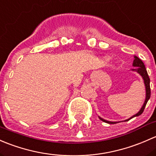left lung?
I'll return each instance as SVG.
<instances>
[{"label":"left lung","mask_w":156,"mask_h":156,"mask_svg":"<svg viewBox=\"0 0 156 156\" xmlns=\"http://www.w3.org/2000/svg\"><path fill=\"white\" fill-rule=\"evenodd\" d=\"M134 62H133V66L134 67H136L135 68L132 69V70H134V71H137L138 73H140V74L142 76L143 79H144V83H145V86H146V91H147V95H146V100H145V102H144V105H143L142 108L140 109V110L139 112L137 114H135L134 115H133L132 117H131L130 119H128L126 120V122L128 121V120H130L131 119L134 118V117L135 116H138V115H141V114L143 113V112H144V109H145L146 107V105H147V102H148L149 99L150 98V95H151V90H150V79L149 77V75L148 73H147V69H146L145 67V65H144V62H142V60H140V59L139 58L137 57V56H134ZM101 120H102L103 122H107V123H109V124H115V123L117 122H109V121H107V120H104L103 119L100 118Z\"/></svg>","instance_id":"8db88e82"}]
</instances>
